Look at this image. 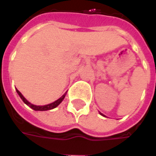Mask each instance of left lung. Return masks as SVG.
<instances>
[{
	"mask_svg": "<svg viewBox=\"0 0 156 156\" xmlns=\"http://www.w3.org/2000/svg\"><path fill=\"white\" fill-rule=\"evenodd\" d=\"M100 114H101V115H103V114H102V113H100Z\"/></svg>",
	"mask_w": 156,
	"mask_h": 156,
	"instance_id": "1",
	"label": "left lung"
}]
</instances>
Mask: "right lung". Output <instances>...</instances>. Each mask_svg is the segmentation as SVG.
Returning a JSON list of instances; mask_svg holds the SVG:
<instances>
[{"label": "right lung", "instance_id": "right-lung-1", "mask_svg": "<svg viewBox=\"0 0 156 156\" xmlns=\"http://www.w3.org/2000/svg\"><path fill=\"white\" fill-rule=\"evenodd\" d=\"M16 91H17V93L20 96V98L22 99V101L24 102L25 104L27 105H28L30 108H32L33 110H41V111H44V110H52V109H54V108H56L58 105H59L60 103H61L62 101L64 100L65 98V97H66V92L65 93V94L62 96L60 98H58V100H56L55 102H53V103H51V104H49V105H43V106H39V105H32L31 103H29L27 100L24 97H23V95L21 94L20 92L18 90H16Z\"/></svg>", "mask_w": 156, "mask_h": 156}]
</instances>
